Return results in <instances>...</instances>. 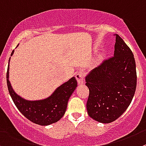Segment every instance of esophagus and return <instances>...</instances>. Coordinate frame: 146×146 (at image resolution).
<instances>
[{"label":"esophagus","mask_w":146,"mask_h":146,"mask_svg":"<svg viewBox=\"0 0 146 146\" xmlns=\"http://www.w3.org/2000/svg\"><path fill=\"white\" fill-rule=\"evenodd\" d=\"M84 72H82V71H80V72H78L77 74H76L75 77L76 79H77L78 84H82L83 80H84Z\"/></svg>","instance_id":"34e87169"}]
</instances>
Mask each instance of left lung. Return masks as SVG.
<instances>
[{"instance_id": "left-lung-1", "label": "left lung", "mask_w": 146, "mask_h": 146, "mask_svg": "<svg viewBox=\"0 0 146 146\" xmlns=\"http://www.w3.org/2000/svg\"><path fill=\"white\" fill-rule=\"evenodd\" d=\"M115 36L114 56L104 60L85 78L90 91L88 115L102 123L115 121L123 114L136 89V66L133 52L118 34Z\"/></svg>"}]
</instances>
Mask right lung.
<instances>
[{"label":"right lung","instance_id":"obj_1","mask_svg":"<svg viewBox=\"0 0 146 146\" xmlns=\"http://www.w3.org/2000/svg\"><path fill=\"white\" fill-rule=\"evenodd\" d=\"M13 51L11 56L13 55ZM8 71L9 65L6 73L9 94L16 108L26 118L40 125H48L56 123L63 117L67 108L68 100L77 87L75 77H72L58 87L49 98L38 101H29L21 98L13 91L8 80Z\"/></svg>","mask_w":146,"mask_h":146}]
</instances>
